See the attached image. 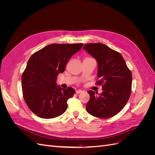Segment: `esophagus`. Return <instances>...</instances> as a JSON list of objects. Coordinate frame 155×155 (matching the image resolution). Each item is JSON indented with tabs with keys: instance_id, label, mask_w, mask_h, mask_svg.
Segmentation results:
<instances>
[{
	"instance_id": "esophagus-1",
	"label": "esophagus",
	"mask_w": 155,
	"mask_h": 155,
	"mask_svg": "<svg viewBox=\"0 0 155 155\" xmlns=\"http://www.w3.org/2000/svg\"><path fill=\"white\" fill-rule=\"evenodd\" d=\"M83 92V91H81V90H78V91H76V94H81V93H82Z\"/></svg>"
}]
</instances>
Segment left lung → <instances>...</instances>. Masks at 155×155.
<instances>
[{
    "instance_id": "8db88e82",
    "label": "left lung",
    "mask_w": 155,
    "mask_h": 155,
    "mask_svg": "<svg viewBox=\"0 0 155 155\" xmlns=\"http://www.w3.org/2000/svg\"><path fill=\"white\" fill-rule=\"evenodd\" d=\"M83 48L96 60L99 78L96 84L102 85L100 94L88 91L87 111L97 118H110L122 110L129 99L132 74L121 55L105 45L89 43Z\"/></svg>"
}]
</instances>
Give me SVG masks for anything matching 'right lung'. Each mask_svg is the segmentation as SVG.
<instances>
[{"label":"right lung","mask_w":155,"mask_h":155,"mask_svg":"<svg viewBox=\"0 0 155 155\" xmlns=\"http://www.w3.org/2000/svg\"><path fill=\"white\" fill-rule=\"evenodd\" d=\"M83 44H51L37 51L30 58L22 76L24 99L29 109L44 119L56 118L67 109V100L75 90L62 88L56 79L63 73L72 56Z\"/></svg>","instance_id":"obj_1"}]
</instances>
